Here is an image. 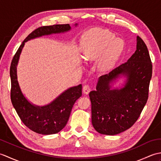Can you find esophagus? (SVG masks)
<instances>
[{
    "label": "esophagus",
    "instance_id": "esophagus-1",
    "mask_svg": "<svg viewBox=\"0 0 161 161\" xmlns=\"http://www.w3.org/2000/svg\"><path fill=\"white\" fill-rule=\"evenodd\" d=\"M91 91V87L88 84H85L83 86V92L85 94H88Z\"/></svg>",
    "mask_w": 161,
    "mask_h": 161
}]
</instances>
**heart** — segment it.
Wrapping results in <instances>:
<instances>
[{
  "label": "heart",
  "instance_id": "obj_1",
  "mask_svg": "<svg viewBox=\"0 0 161 161\" xmlns=\"http://www.w3.org/2000/svg\"><path fill=\"white\" fill-rule=\"evenodd\" d=\"M83 54L88 60H94L105 51L100 61L103 70L110 69L120 55L124 43L119 39H115L112 33L103 30H91L81 39Z\"/></svg>",
  "mask_w": 161,
  "mask_h": 161
}]
</instances>
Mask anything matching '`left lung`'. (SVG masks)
I'll return each instance as SVG.
<instances>
[{
  "mask_svg": "<svg viewBox=\"0 0 161 161\" xmlns=\"http://www.w3.org/2000/svg\"><path fill=\"white\" fill-rule=\"evenodd\" d=\"M120 75L128 77L125 86L110 90L109 84ZM152 76V64L147 47L138 36L133 55L126 62L101 76L96 90L89 93L95 129L102 134L115 135L131 127L148 100Z\"/></svg>",
  "mask_w": 161,
  "mask_h": 161,
  "instance_id": "1",
  "label": "left lung"
}]
</instances>
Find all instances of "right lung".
<instances>
[{"instance_id":"add662e5","label":"right lung","mask_w":161,"mask_h":161,"mask_svg":"<svg viewBox=\"0 0 161 161\" xmlns=\"http://www.w3.org/2000/svg\"><path fill=\"white\" fill-rule=\"evenodd\" d=\"M70 29L69 24H57L39 27L26 37L12 60L9 74L11 77L10 97L12 105L23 124L30 130L39 134H54L59 132L66 126L75 102L82 93V86L80 84L69 88L52 103L45 107H35L26 100L20 91L17 81V63L20 52L27 41L43 35L66 32Z\"/></svg>"}]
</instances>
